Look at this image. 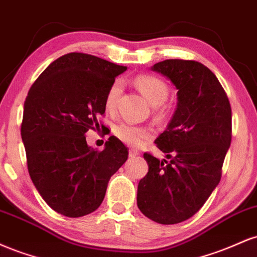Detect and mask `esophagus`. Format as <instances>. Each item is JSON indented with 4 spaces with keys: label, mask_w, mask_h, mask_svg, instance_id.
I'll return each instance as SVG.
<instances>
[{
    "label": "esophagus",
    "mask_w": 257,
    "mask_h": 257,
    "mask_svg": "<svg viewBox=\"0 0 257 257\" xmlns=\"http://www.w3.org/2000/svg\"><path fill=\"white\" fill-rule=\"evenodd\" d=\"M137 156H139V151H137V150H134V149L129 150V157L134 158V157H137Z\"/></svg>",
    "instance_id": "1"
}]
</instances>
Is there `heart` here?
Listing matches in <instances>:
<instances>
[{"mask_svg": "<svg viewBox=\"0 0 257 257\" xmlns=\"http://www.w3.org/2000/svg\"><path fill=\"white\" fill-rule=\"evenodd\" d=\"M135 84L139 88L145 98L151 102L152 105H159L164 102L167 99L168 93V85L164 83L162 79L151 75H141L135 78ZM120 91H122V83L120 81H114L111 84L110 89L106 94L105 105L107 110H112L116 106L117 99H118ZM114 134L119 139L122 143L126 144L129 146H139L143 140L149 137L150 132L147 128L144 126H139L133 124V123L122 122L119 124L114 126Z\"/></svg>", "mask_w": 257, "mask_h": 257, "instance_id": "b5f03b06", "label": "heart"}]
</instances>
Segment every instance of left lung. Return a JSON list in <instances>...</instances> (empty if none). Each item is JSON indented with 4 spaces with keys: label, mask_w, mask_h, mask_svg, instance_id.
I'll return each instance as SVG.
<instances>
[{
    "label": "left lung",
    "mask_w": 257,
    "mask_h": 257,
    "mask_svg": "<svg viewBox=\"0 0 257 257\" xmlns=\"http://www.w3.org/2000/svg\"><path fill=\"white\" fill-rule=\"evenodd\" d=\"M178 89V105L155 140L167 159L144 153L149 172L138 185L145 216L174 225L190 219L219 185L232 139V111L222 85L198 61L169 59L151 67Z\"/></svg>",
    "instance_id": "left-lung-1"
}]
</instances>
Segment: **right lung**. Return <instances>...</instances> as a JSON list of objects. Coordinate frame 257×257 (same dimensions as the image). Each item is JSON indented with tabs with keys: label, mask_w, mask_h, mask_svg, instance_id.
<instances>
[{
	"label": "right lung",
	"mask_w": 257,
	"mask_h": 257,
	"mask_svg": "<svg viewBox=\"0 0 257 257\" xmlns=\"http://www.w3.org/2000/svg\"><path fill=\"white\" fill-rule=\"evenodd\" d=\"M125 70L94 55L69 53L29 90L22 123L29 174L44 202L64 216L96 210L110 178L128 159V149L116 137L108 138L102 151L85 140V133L99 128L106 94Z\"/></svg>",
	"instance_id": "add662e5"
}]
</instances>
